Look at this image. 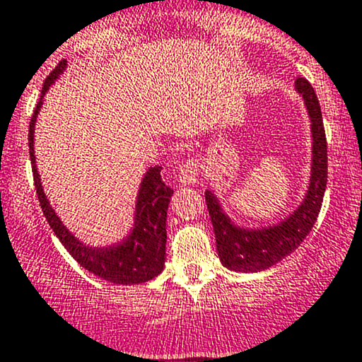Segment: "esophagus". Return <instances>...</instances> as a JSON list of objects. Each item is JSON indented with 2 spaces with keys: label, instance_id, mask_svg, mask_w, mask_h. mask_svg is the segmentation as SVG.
Segmentation results:
<instances>
[{
  "label": "esophagus",
  "instance_id": "obj_1",
  "mask_svg": "<svg viewBox=\"0 0 362 362\" xmlns=\"http://www.w3.org/2000/svg\"><path fill=\"white\" fill-rule=\"evenodd\" d=\"M198 174H200V164L197 159H188L177 170V181L181 185H194L198 181Z\"/></svg>",
  "mask_w": 362,
  "mask_h": 362
}]
</instances>
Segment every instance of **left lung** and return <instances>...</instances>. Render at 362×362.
Returning a JSON list of instances; mask_svg holds the SVG:
<instances>
[{"label": "left lung", "mask_w": 362, "mask_h": 362, "mask_svg": "<svg viewBox=\"0 0 362 362\" xmlns=\"http://www.w3.org/2000/svg\"><path fill=\"white\" fill-rule=\"evenodd\" d=\"M296 90L301 93L306 104L313 138L310 186L301 205L279 224L259 227V229H245L230 221L212 192H205L218 258L229 270L262 272L270 269L301 245L318 218L328 174L327 138H325L322 109H320L318 97L306 78L296 80Z\"/></svg>", "instance_id": "obj_1"}]
</instances>
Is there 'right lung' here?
Here are the masks:
<instances>
[{
    "label": "right lung",
    "instance_id": "1",
    "mask_svg": "<svg viewBox=\"0 0 362 362\" xmlns=\"http://www.w3.org/2000/svg\"><path fill=\"white\" fill-rule=\"evenodd\" d=\"M68 61H59L58 66L49 73L46 82L42 85L40 99L32 115L30 127H28V153L32 160V173H34L35 189L40 209H42L46 221L49 222L52 233L63 243L68 253L71 255L85 270L97 277L107 280L112 284L121 286H133V284L148 282L164 270L165 263V218H168V209L173 189L164 185L160 177V165L150 168L141 180L140 189L136 197L135 218H133V229L123 241L111 246L93 247L83 245L80 239H76L66 226L61 222L56 215L54 209L47 200L46 193L42 189L37 165H35L34 156V127L35 119L42 105V97L49 90L52 83L58 80V76L64 71Z\"/></svg>",
    "mask_w": 362,
    "mask_h": 362
}]
</instances>
